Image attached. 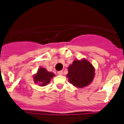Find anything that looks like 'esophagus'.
Instances as JSON below:
<instances>
[{
	"mask_svg": "<svg viewBox=\"0 0 124 124\" xmlns=\"http://www.w3.org/2000/svg\"><path fill=\"white\" fill-rule=\"evenodd\" d=\"M58 74L59 75H62L63 74V71H58Z\"/></svg>",
	"mask_w": 124,
	"mask_h": 124,
	"instance_id": "34e87169",
	"label": "esophagus"
}]
</instances>
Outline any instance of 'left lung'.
Segmentation results:
<instances>
[{"instance_id":"8db88e82","label":"left lung","mask_w":124,"mask_h":124,"mask_svg":"<svg viewBox=\"0 0 124 124\" xmlns=\"http://www.w3.org/2000/svg\"><path fill=\"white\" fill-rule=\"evenodd\" d=\"M94 76V69L88 61L76 60L68 67L67 77L73 86L83 87L87 86Z\"/></svg>"}]
</instances>
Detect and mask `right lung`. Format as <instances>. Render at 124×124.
<instances>
[{
	"instance_id": "add662e5",
	"label": "right lung",
	"mask_w": 124,
	"mask_h": 124,
	"mask_svg": "<svg viewBox=\"0 0 124 124\" xmlns=\"http://www.w3.org/2000/svg\"><path fill=\"white\" fill-rule=\"evenodd\" d=\"M54 74L51 72H48L43 68H40L37 74L34 76V81L36 83H40V86H45L54 76Z\"/></svg>"
}]
</instances>
